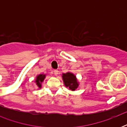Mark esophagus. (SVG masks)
Returning <instances> with one entry per match:
<instances>
[{"label":"esophagus","instance_id":"1","mask_svg":"<svg viewBox=\"0 0 127 127\" xmlns=\"http://www.w3.org/2000/svg\"><path fill=\"white\" fill-rule=\"evenodd\" d=\"M54 74H55V75L57 76L59 74V71H58L57 70H54Z\"/></svg>","mask_w":127,"mask_h":127}]
</instances>
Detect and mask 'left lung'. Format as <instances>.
<instances>
[{"label":"left lung","instance_id":"left-lung-1","mask_svg":"<svg viewBox=\"0 0 127 127\" xmlns=\"http://www.w3.org/2000/svg\"><path fill=\"white\" fill-rule=\"evenodd\" d=\"M63 80L64 84L66 88H68L69 90L74 91L78 88L79 84L78 82L76 76L71 72H66V74H63Z\"/></svg>","mask_w":127,"mask_h":127}]
</instances>
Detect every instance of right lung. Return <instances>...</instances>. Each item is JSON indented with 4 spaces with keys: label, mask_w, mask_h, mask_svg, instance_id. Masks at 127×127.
<instances>
[{
    "label": "right lung",
    "mask_w": 127,
    "mask_h": 127,
    "mask_svg": "<svg viewBox=\"0 0 127 127\" xmlns=\"http://www.w3.org/2000/svg\"><path fill=\"white\" fill-rule=\"evenodd\" d=\"M45 78V74H39L36 77V80H35V83H36L37 86L39 88H41V83L43 82L44 79Z\"/></svg>",
    "instance_id": "add662e5"
}]
</instances>
